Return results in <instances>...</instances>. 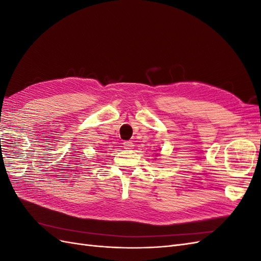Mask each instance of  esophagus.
<instances>
[{"label":"esophagus","mask_w":261,"mask_h":261,"mask_svg":"<svg viewBox=\"0 0 261 261\" xmlns=\"http://www.w3.org/2000/svg\"><path fill=\"white\" fill-rule=\"evenodd\" d=\"M133 146H134V144L132 143L130 140H128V141H124V143H123V147H124L125 149H132V148H133Z\"/></svg>","instance_id":"1"}]
</instances>
